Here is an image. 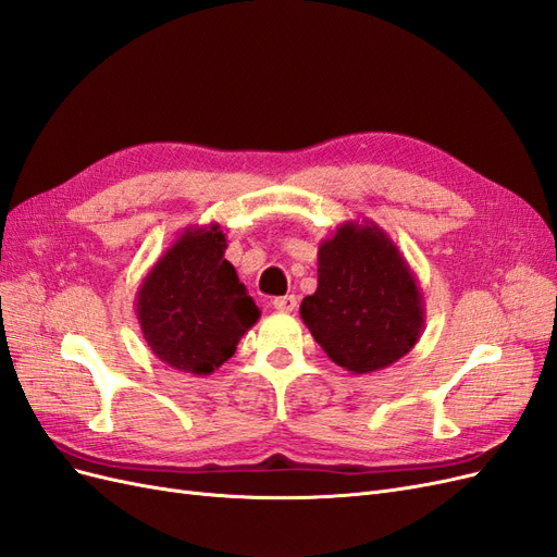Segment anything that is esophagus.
Instances as JSON below:
<instances>
[{
    "label": "esophagus",
    "mask_w": 557,
    "mask_h": 557,
    "mask_svg": "<svg viewBox=\"0 0 557 557\" xmlns=\"http://www.w3.org/2000/svg\"><path fill=\"white\" fill-rule=\"evenodd\" d=\"M274 309L281 313H293L297 309V297L295 295H285V297H276L274 301Z\"/></svg>",
    "instance_id": "34e87169"
}]
</instances>
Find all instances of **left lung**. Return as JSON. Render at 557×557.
I'll list each match as a JSON object with an SVG mask.
<instances>
[{
	"label": "left lung",
	"mask_w": 557,
	"mask_h": 557,
	"mask_svg": "<svg viewBox=\"0 0 557 557\" xmlns=\"http://www.w3.org/2000/svg\"><path fill=\"white\" fill-rule=\"evenodd\" d=\"M299 315L327 358L352 374L391 367L425 327L423 293L397 244L372 221H346L318 246V288Z\"/></svg>",
	"instance_id": "left-lung-1"
}]
</instances>
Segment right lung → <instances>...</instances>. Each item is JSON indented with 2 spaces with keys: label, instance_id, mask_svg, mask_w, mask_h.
<instances>
[{
  "label": "right lung",
  "instance_id": "obj_1",
  "mask_svg": "<svg viewBox=\"0 0 557 557\" xmlns=\"http://www.w3.org/2000/svg\"><path fill=\"white\" fill-rule=\"evenodd\" d=\"M225 248L218 223L185 227L137 290L134 307L146 344L178 372L213 374L260 318Z\"/></svg>",
  "mask_w": 557,
  "mask_h": 557
}]
</instances>
